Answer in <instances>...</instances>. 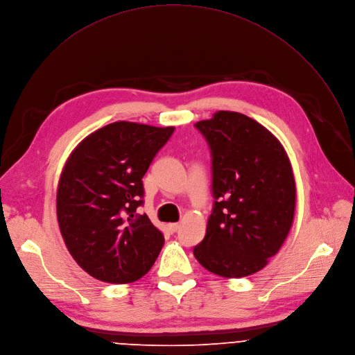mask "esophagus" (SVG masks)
I'll return each mask as SVG.
<instances>
[{
	"label": "esophagus",
	"mask_w": 355,
	"mask_h": 355,
	"mask_svg": "<svg viewBox=\"0 0 355 355\" xmlns=\"http://www.w3.org/2000/svg\"><path fill=\"white\" fill-rule=\"evenodd\" d=\"M179 227H180V225H179L178 223H173V224H169V225H168V228H169V231H171L172 234L176 232V231L179 230Z\"/></svg>",
	"instance_id": "obj_1"
}]
</instances>
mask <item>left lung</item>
Returning <instances> with one entry per match:
<instances>
[{
    "label": "left lung",
    "mask_w": 355,
    "mask_h": 355,
    "mask_svg": "<svg viewBox=\"0 0 355 355\" xmlns=\"http://www.w3.org/2000/svg\"><path fill=\"white\" fill-rule=\"evenodd\" d=\"M194 125L211 151L214 196L194 257L221 277L254 274L293 225L297 190L287 153L266 127L242 113L221 110Z\"/></svg>",
    "instance_id": "obj_1"
}]
</instances>
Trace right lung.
<instances>
[{
    "instance_id": "1",
    "label": "right lung",
    "mask_w": 355,
    "mask_h": 355,
    "mask_svg": "<svg viewBox=\"0 0 355 355\" xmlns=\"http://www.w3.org/2000/svg\"><path fill=\"white\" fill-rule=\"evenodd\" d=\"M175 127L107 124L69 155L57 190L58 227L71 256L89 275L128 284L155 263L164 235L143 205V178Z\"/></svg>"
}]
</instances>
